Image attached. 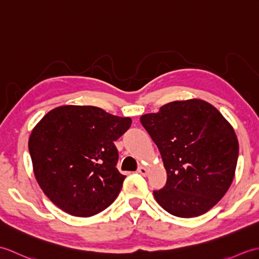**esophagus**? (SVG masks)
<instances>
[{
  "instance_id": "34e87169",
  "label": "esophagus",
  "mask_w": 259,
  "mask_h": 259,
  "mask_svg": "<svg viewBox=\"0 0 259 259\" xmlns=\"http://www.w3.org/2000/svg\"><path fill=\"white\" fill-rule=\"evenodd\" d=\"M138 172H139L140 175H142V176H147V175H148V169H147L146 167H144V166H141V167H139V169H138Z\"/></svg>"
}]
</instances>
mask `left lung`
I'll return each instance as SVG.
<instances>
[{
    "mask_svg": "<svg viewBox=\"0 0 259 259\" xmlns=\"http://www.w3.org/2000/svg\"><path fill=\"white\" fill-rule=\"evenodd\" d=\"M140 121L167 171L166 186L153 191L156 201L181 218L210 210L235 177L239 145L233 125L201 99L169 102Z\"/></svg>",
    "mask_w": 259,
    "mask_h": 259,
    "instance_id": "left-lung-1",
    "label": "left lung"
}]
</instances>
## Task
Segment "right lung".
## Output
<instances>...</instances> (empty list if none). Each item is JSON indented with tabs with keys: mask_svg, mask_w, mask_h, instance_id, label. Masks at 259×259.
<instances>
[{
	"mask_svg": "<svg viewBox=\"0 0 259 259\" xmlns=\"http://www.w3.org/2000/svg\"><path fill=\"white\" fill-rule=\"evenodd\" d=\"M130 125V118L92 106L49 111L29 139L33 172L49 199L76 217L93 216L111 205L125 178L115 168L113 142Z\"/></svg>",
	"mask_w": 259,
	"mask_h": 259,
	"instance_id": "right-lung-1",
	"label": "right lung"
}]
</instances>
